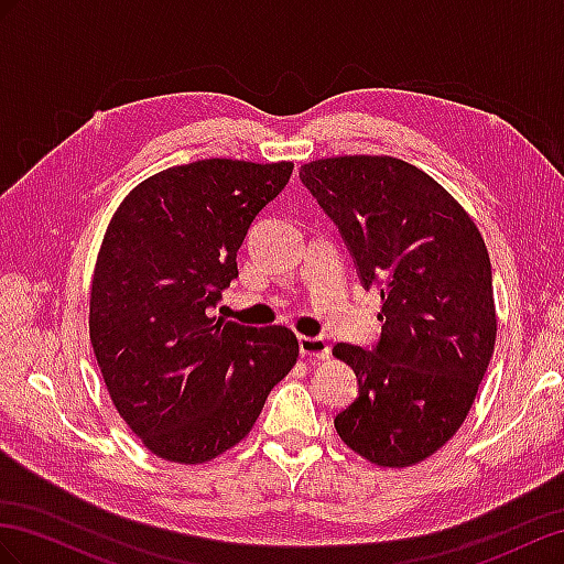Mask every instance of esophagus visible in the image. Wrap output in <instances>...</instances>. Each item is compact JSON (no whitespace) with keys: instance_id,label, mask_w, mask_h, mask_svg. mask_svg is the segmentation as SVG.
Returning a JSON list of instances; mask_svg holds the SVG:
<instances>
[{"instance_id":"obj_1","label":"esophagus","mask_w":564,"mask_h":564,"mask_svg":"<svg viewBox=\"0 0 564 564\" xmlns=\"http://www.w3.org/2000/svg\"><path fill=\"white\" fill-rule=\"evenodd\" d=\"M300 345V355L302 357H314V359H326L330 348L324 338H310V336H300L297 338Z\"/></svg>"}]
</instances>
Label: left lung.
Segmentation results:
<instances>
[{
    "mask_svg": "<svg viewBox=\"0 0 564 564\" xmlns=\"http://www.w3.org/2000/svg\"><path fill=\"white\" fill-rule=\"evenodd\" d=\"M300 181L340 230L365 291L381 293L371 350L338 343L359 391L336 431L381 467H410L455 436L494 357V273L479 228L422 169L330 156Z\"/></svg>",
    "mask_w": 564,
    "mask_h": 564,
    "instance_id": "1",
    "label": "left lung"
}]
</instances>
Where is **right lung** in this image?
Here are the masks:
<instances>
[{"label": "right lung", "instance_id": "1", "mask_svg": "<svg viewBox=\"0 0 564 564\" xmlns=\"http://www.w3.org/2000/svg\"><path fill=\"white\" fill-rule=\"evenodd\" d=\"M291 173V162L202 159L142 181L111 216L90 340L123 422L162 459L197 465L240 443L295 365L291 328L214 316L248 228Z\"/></svg>", "mask_w": 564, "mask_h": 564}]
</instances>
